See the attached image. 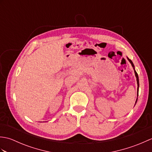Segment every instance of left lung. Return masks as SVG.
I'll use <instances>...</instances> for the list:
<instances>
[{
	"instance_id": "left-lung-1",
	"label": "left lung",
	"mask_w": 152,
	"mask_h": 152,
	"mask_svg": "<svg viewBox=\"0 0 152 152\" xmlns=\"http://www.w3.org/2000/svg\"><path fill=\"white\" fill-rule=\"evenodd\" d=\"M127 59H128L129 61V62L131 63L132 66L133 67V69H134V64H133V62H132V61H131V59H129L128 57H127ZM134 74H135V76H136V78H137V85H138V88H137V96H138V88H139V80H138V74H137V72H136V70H134ZM137 101H136V103H137Z\"/></svg>"
}]
</instances>
